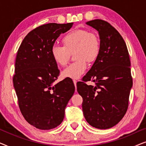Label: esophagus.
<instances>
[{
    "mask_svg": "<svg viewBox=\"0 0 146 146\" xmlns=\"http://www.w3.org/2000/svg\"><path fill=\"white\" fill-rule=\"evenodd\" d=\"M73 82H74V84L75 87H76V83H77V80H73Z\"/></svg>",
    "mask_w": 146,
    "mask_h": 146,
    "instance_id": "esophagus-1",
    "label": "esophagus"
}]
</instances>
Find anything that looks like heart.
Listing matches in <instances>:
<instances>
[{
    "instance_id": "b5f03b06",
    "label": "heart",
    "mask_w": 146,
    "mask_h": 146,
    "mask_svg": "<svg viewBox=\"0 0 146 146\" xmlns=\"http://www.w3.org/2000/svg\"><path fill=\"white\" fill-rule=\"evenodd\" d=\"M64 46L54 44L51 48V56L57 65H66L70 52H74L76 60L62 72L63 78L78 79L86 71L88 63L96 60L100 52V42L94 33L86 30H74L66 34L62 39Z\"/></svg>"
}]
</instances>
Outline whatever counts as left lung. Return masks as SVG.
<instances>
[{"label": "left lung", "mask_w": 146, "mask_h": 146, "mask_svg": "<svg viewBox=\"0 0 146 146\" xmlns=\"http://www.w3.org/2000/svg\"><path fill=\"white\" fill-rule=\"evenodd\" d=\"M86 25L98 32L100 52L84 82L77 83V91L82 97L86 120L98 129H108L123 118L128 106L132 87L130 60L123 38L106 21L96 19ZM92 81L95 86L87 85Z\"/></svg>", "instance_id": "obj_1"}]
</instances>
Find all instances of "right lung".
<instances>
[{"instance_id":"add662e5","label":"right lung","mask_w":146,"mask_h":146,"mask_svg":"<svg viewBox=\"0 0 146 146\" xmlns=\"http://www.w3.org/2000/svg\"><path fill=\"white\" fill-rule=\"evenodd\" d=\"M73 23H49L37 27L22 42L15 61L13 84L22 114L40 129L57 127L75 87L70 80L54 84L59 70L51 56L56 40L69 31Z\"/></svg>"}]
</instances>
